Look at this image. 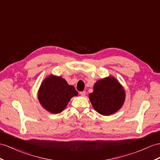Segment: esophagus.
Instances as JSON below:
<instances>
[{
  "label": "esophagus",
  "mask_w": 160,
  "mask_h": 160,
  "mask_svg": "<svg viewBox=\"0 0 160 160\" xmlns=\"http://www.w3.org/2000/svg\"><path fill=\"white\" fill-rule=\"evenodd\" d=\"M85 94H86V92H85V91H83V92H80V95H81V96H85Z\"/></svg>",
  "instance_id": "esophagus-1"
}]
</instances>
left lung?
Returning a JSON list of instances; mask_svg holds the SVG:
<instances>
[{"mask_svg": "<svg viewBox=\"0 0 160 160\" xmlns=\"http://www.w3.org/2000/svg\"><path fill=\"white\" fill-rule=\"evenodd\" d=\"M89 98L97 112L103 115H109L122 107L125 92L118 81L110 77L97 81Z\"/></svg>", "mask_w": 160, "mask_h": 160, "instance_id": "1", "label": "left lung"}]
</instances>
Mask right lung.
<instances>
[{"instance_id":"add662e5","label":"right lung","mask_w":160,"mask_h":160,"mask_svg":"<svg viewBox=\"0 0 160 160\" xmlns=\"http://www.w3.org/2000/svg\"><path fill=\"white\" fill-rule=\"evenodd\" d=\"M78 92L60 77L50 75L42 82L38 98L41 105L52 113H59L67 107L69 100Z\"/></svg>"}]
</instances>
